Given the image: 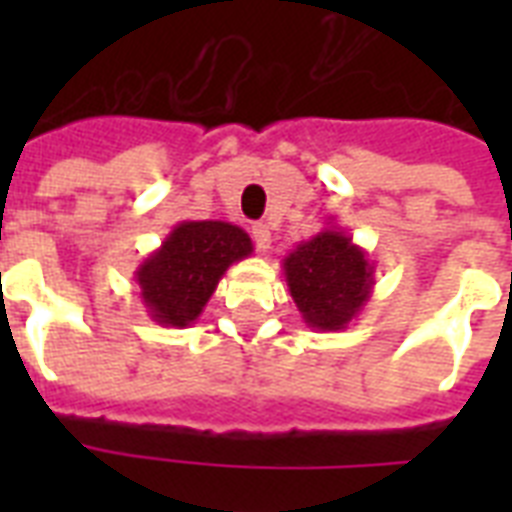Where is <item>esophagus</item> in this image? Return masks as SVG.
I'll return each mask as SVG.
<instances>
[{
  "label": "esophagus",
  "mask_w": 512,
  "mask_h": 512,
  "mask_svg": "<svg viewBox=\"0 0 512 512\" xmlns=\"http://www.w3.org/2000/svg\"><path fill=\"white\" fill-rule=\"evenodd\" d=\"M252 239H255V247L260 252H268L271 249V231H268V225H255L252 228Z\"/></svg>",
  "instance_id": "obj_1"
}]
</instances>
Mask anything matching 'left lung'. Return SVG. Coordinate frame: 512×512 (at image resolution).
<instances>
[{
	"label": "left lung",
	"mask_w": 512,
	"mask_h": 512,
	"mask_svg": "<svg viewBox=\"0 0 512 512\" xmlns=\"http://www.w3.org/2000/svg\"><path fill=\"white\" fill-rule=\"evenodd\" d=\"M281 268L297 311L319 332L348 329L372 297L374 263L353 236L332 223L289 249Z\"/></svg>",
	"instance_id": "1"
}]
</instances>
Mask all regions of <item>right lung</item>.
<instances>
[{
  "label": "right lung",
  "instance_id": "right-lung-1",
  "mask_svg": "<svg viewBox=\"0 0 512 512\" xmlns=\"http://www.w3.org/2000/svg\"><path fill=\"white\" fill-rule=\"evenodd\" d=\"M252 239L225 220H183L162 247L138 265L140 303L151 321L185 329L199 319L209 297L233 263L252 255Z\"/></svg>",
  "mask_w": 512,
  "mask_h": 512
}]
</instances>
